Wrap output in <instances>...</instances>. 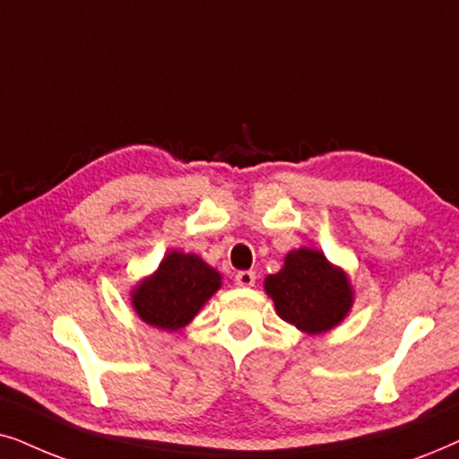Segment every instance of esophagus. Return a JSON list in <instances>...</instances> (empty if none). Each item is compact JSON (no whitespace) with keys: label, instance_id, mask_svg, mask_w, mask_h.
Listing matches in <instances>:
<instances>
[{"label":"esophagus","instance_id":"34e87169","mask_svg":"<svg viewBox=\"0 0 459 459\" xmlns=\"http://www.w3.org/2000/svg\"><path fill=\"white\" fill-rule=\"evenodd\" d=\"M235 283L239 287H252L255 283V273L254 271H241L235 274Z\"/></svg>","mask_w":459,"mask_h":459}]
</instances>
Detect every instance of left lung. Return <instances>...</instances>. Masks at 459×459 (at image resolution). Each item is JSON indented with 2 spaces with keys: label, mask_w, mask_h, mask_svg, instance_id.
<instances>
[{
  "label": "left lung",
  "mask_w": 459,
  "mask_h": 459,
  "mask_svg": "<svg viewBox=\"0 0 459 459\" xmlns=\"http://www.w3.org/2000/svg\"><path fill=\"white\" fill-rule=\"evenodd\" d=\"M277 313L307 333H321L344 319L352 304L346 274L315 249L287 254L285 266L264 281Z\"/></svg>",
  "instance_id": "1"
}]
</instances>
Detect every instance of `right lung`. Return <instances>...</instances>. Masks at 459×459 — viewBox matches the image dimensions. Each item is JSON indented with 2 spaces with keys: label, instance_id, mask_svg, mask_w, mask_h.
Listing matches in <instances>:
<instances>
[{
  "label": "right lung",
  "instance_id": "1",
  "mask_svg": "<svg viewBox=\"0 0 459 459\" xmlns=\"http://www.w3.org/2000/svg\"><path fill=\"white\" fill-rule=\"evenodd\" d=\"M218 287L220 274L199 255L172 252L151 279L136 287L132 304L149 325L176 332L199 313Z\"/></svg>",
  "mask_w": 459,
  "mask_h": 459
}]
</instances>
